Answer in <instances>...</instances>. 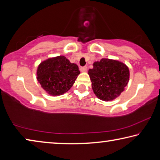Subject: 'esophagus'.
<instances>
[{"instance_id":"obj_1","label":"esophagus","mask_w":160,"mask_h":160,"mask_svg":"<svg viewBox=\"0 0 160 160\" xmlns=\"http://www.w3.org/2000/svg\"><path fill=\"white\" fill-rule=\"evenodd\" d=\"M80 69L82 72H86L87 70H88V68H87L86 66H82V67H80Z\"/></svg>"}]
</instances>
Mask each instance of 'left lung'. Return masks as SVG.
Segmentation results:
<instances>
[{
    "label": "left lung",
    "instance_id": "8db88e82",
    "mask_svg": "<svg viewBox=\"0 0 160 160\" xmlns=\"http://www.w3.org/2000/svg\"><path fill=\"white\" fill-rule=\"evenodd\" d=\"M93 66L88 74L96 96L104 101H109L120 95L128 82V67L121 62L107 58L95 62Z\"/></svg>",
    "mask_w": 160,
    "mask_h": 160
}]
</instances>
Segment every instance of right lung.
Segmentation results:
<instances>
[{"label":"right lung","mask_w":160,"mask_h":160,"mask_svg":"<svg viewBox=\"0 0 160 160\" xmlns=\"http://www.w3.org/2000/svg\"><path fill=\"white\" fill-rule=\"evenodd\" d=\"M79 74L76 64L70 63L65 56H60L48 59L39 65L37 80L48 94L56 96L69 90Z\"/></svg>","instance_id":"1"}]
</instances>
